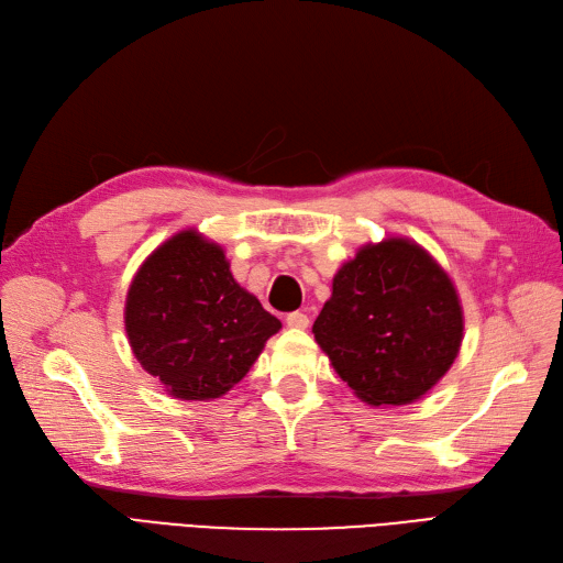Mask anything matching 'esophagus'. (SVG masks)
<instances>
[{"instance_id":"34e87169","label":"esophagus","mask_w":563,"mask_h":563,"mask_svg":"<svg viewBox=\"0 0 563 563\" xmlns=\"http://www.w3.org/2000/svg\"><path fill=\"white\" fill-rule=\"evenodd\" d=\"M286 327L291 329H308L310 327V317L302 314V312H291L286 317Z\"/></svg>"}]
</instances>
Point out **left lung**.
<instances>
[{
    "instance_id": "left-lung-1",
    "label": "left lung",
    "mask_w": 563,
    "mask_h": 563,
    "mask_svg": "<svg viewBox=\"0 0 563 563\" xmlns=\"http://www.w3.org/2000/svg\"><path fill=\"white\" fill-rule=\"evenodd\" d=\"M463 329L449 272L420 244L387 236L335 272L312 333L362 401L404 406L446 376Z\"/></svg>"
}]
</instances>
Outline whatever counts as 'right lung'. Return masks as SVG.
Instances as JSON below:
<instances>
[{
    "label": "right lung",
    "instance_id": "right-lung-1",
    "mask_svg": "<svg viewBox=\"0 0 563 563\" xmlns=\"http://www.w3.org/2000/svg\"><path fill=\"white\" fill-rule=\"evenodd\" d=\"M124 327L133 356L166 395L211 401L246 376L282 321L234 282L223 246L187 228L135 272Z\"/></svg>",
    "mask_w": 563,
    "mask_h": 563
}]
</instances>
